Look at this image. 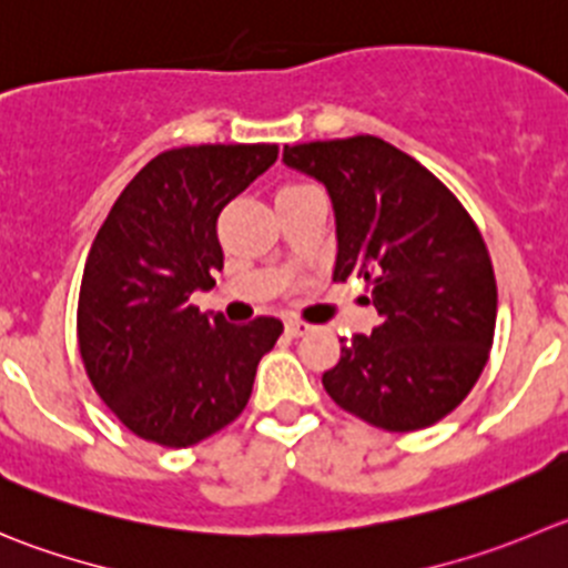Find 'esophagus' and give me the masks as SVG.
<instances>
[{"mask_svg": "<svg viewBox=\"0 0 568 568\" xmlns=\"http://www.w3.org/2000/svg\"><path fill=\"white\" fill-rule=\"evenodd\" d=\"M284 328H287L290 337H304V334L312 332V323L306 321H295V317H290L287 323H284Z\"/></svg>", "mask_w": 568, "mask_h": 568, "instance_id": "obj_1", "label": "esophagus"}]
</instances>
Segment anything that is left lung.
<instances>
[{"label": "left lung", "mask_w": 568, "mask_h": 568, "mask_svg": "<svg viewBox=\"0 0 568 568\" xmlns=\"http://www.w3.org/2000/svg\"><path fill=\"white\" fill-rule=\"evenodd\" d=\"M284 164L328 189L334 281L371 287L379 326L339 339L323 374L334 404L387 432H415L460 407L488 362L496 278L471 214L413 155L376 136L284 148Z\"/></svg>", "instance_id": "left-lung-1"}]
</instances>
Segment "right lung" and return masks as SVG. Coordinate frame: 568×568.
<instances>
[{
    "label": "right lung",
    "instance_id": "right-lung-1",
    "mask_svg": "<svg viewBox=\"0 0 568 568\" xmlns=\"http://www.w3.org/2000/svg\"><path fill=\"white\" fill-rule=\"evenodd\" d=\"M275 144H197L155 155L122 189L85 258L78 345L97 396L133 435L186 449L240 418L284 326L203 315L194 290L223 270L217 217Z\"/></svg>",
    "mask_w": 568,
    "mask_h": 568
}]
</instances>
